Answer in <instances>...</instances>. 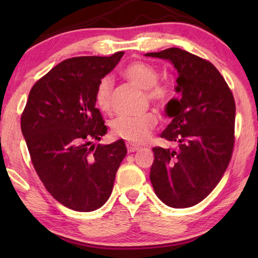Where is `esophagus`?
Masks as SVG:
<instances>
[{
    "mask_svg": "<svg viewBox=\"0 0 258 258\" xmlns=\"http://www.w3.org/2000/svg\"><path fill=\"white\" fill-rule=\"evenodd\" d=\"M126 149H128V153H135V151L140 149V147L132 142H126Z\"/></svg>",
    "mask_w": 258,
    "mask_h": 258,
    "instance_id": "esophagus-1",
    "label": "esophagus"
}]
</instances>
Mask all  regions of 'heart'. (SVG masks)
Listing matches in <instances>:
<instances>
[{
    "label": "heart",
    "mask_w": 258,
    "mask_h": 258,
    "mask_svg": "<svg viewBox=\"0 0 258 258\" xmlns=\"http://www.w3.org/2000/svg\"><path fill=\"white\" fill-rule=\"evenodd\" d=\"M123 77L147 90V96L150 101L160 107H167L176 96L175 88L167 83L157 84L158 74L155 68L144 62H134L125 67L122 72ZM112 91V81L104 77L98 83L95 102L101 111L110 110ZM157 116L154 112H144L137 116H121L111 124L112 134L132 143H142L149 136L150 130L157 124Z\"/></svg>",
    "instance_id": "b5f03b06"
}]
</instances>
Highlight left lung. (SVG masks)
Instances as JSON below:
<instances>
[{
    "instance_id": "obj_1",
    "label": "left lung",
    "mask_w": 258,
    "mask_h": 258,
    "mask_svg": "<svg viewBox=\"0 0 258 258\" xmlns=\"http://www.w3.org/2000/svg\"><path fill=\"white\" fill-rule=\"evenodd\" d=\"M146 56L168 59L177 70L176 93L165 114L171 122L162 139L172 149L154 148L150 181L158 199L171 208L203 201L227 170L234 149L236 105L231 90L213 63L179 48Z\"/></svg>"
}]
</instances>
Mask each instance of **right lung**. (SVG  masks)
<instances>
[{
	"label": "right lung",
	"mask_w": 258,
	"mask_h": 258,
	"mask_svg": "<svg viewBox=\"0 0 258 258\" xmlns=\"http://www.w3.org/2000/svg\"><path fill=\"white\" fill-rule=\"evenodd\" d=\"M124 52L58 63L31 88L21 117L31 162L45 189L69 209L94 211L111 195L125 143L97 144L107 125L96 108L100 81Z\"/></svg>",
	"instance_id": "1"
}]
</instances>
